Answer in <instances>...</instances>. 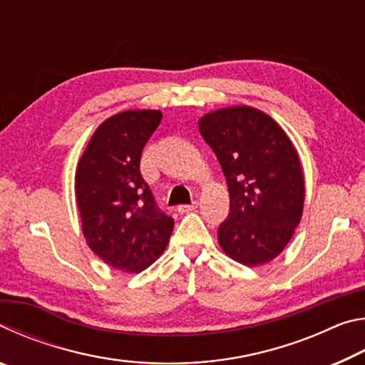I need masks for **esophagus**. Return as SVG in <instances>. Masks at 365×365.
<instances>
[{
	"label": "esophagus",
	"mask_w": 365,
	"mask_h": 365,
	"mask_svg": "<svg viewBox=\"0 0 365 365\" xmlns=\"http://www.w3.org/2000/svg\"><path fill=\"white\" fill-rule=\"evenodd\" d=\"M196 207H197V202H193V205H182V206H178L177 211L180 212V214H187V212L195 211Z\"/></svg>",
	"instance_id": "34e87169"
}]
</instances>
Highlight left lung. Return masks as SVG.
Returning a JSON list of instances; mask_svg holds the SVG:
<instances>
[{"label": "left lung", "instance_id": "1", "mask_svg": "<svg viewBox=\"0 0 365 365\" xmlns=\"http://www.w3.org/2000/svg\"><path fill=\"white\" fill-rule=\"evenodd\" d=\"M197 128L230 195V214L217 232L222 251L248 267L274 261L304 209V172L293 141L269 114L245 104L211 110Z\"/></svg>", "mask_w": 365, "mask_h": 365}]
</instances>
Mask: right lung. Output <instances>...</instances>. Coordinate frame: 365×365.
<instances>
[{"label":"right lung","instance_id":"obj_1","mask_svg":"<svg viewBox=\"0 0 365 365\" xmlns=\"http://www.w3.org/2000/svg\"><path fill=\"white\" fill-rule=\"evenodd\" d=\"M163 113L128 109L100 123L76 170V200L88 248L109 267L138 274L168 246L174 219L154 205L141 151Z\"/></svg>","mask_w":365,"mask_h":365}]
</instances>
